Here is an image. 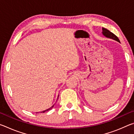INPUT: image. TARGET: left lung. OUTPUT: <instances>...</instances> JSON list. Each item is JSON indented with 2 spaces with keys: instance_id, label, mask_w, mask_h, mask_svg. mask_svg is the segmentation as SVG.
Masks as SVG:
<instances>
[{
  "instance_id": "obj_1",
  "label": "left lung",
  "mask_w": 134,
  "mask_h": 134,
  "mask_svg": "<svg viewBox=\"0 0 134 134\" xmlns=\"http://www.w3.org/2000/svg\"><path fill=\"white\" fill-rule=\"evenodd\" d=\"M102 34L104 36H105L106 37L111 38V39H113L115 41H116L118 42H120V41L118 39V38L114 34H113L112 32H111L110 31L108 30L107 29L102 28Z\"/></svg>"
}]
</instances>
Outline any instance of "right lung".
Listing matches in <instances>:
<instances>
[{"label": "right lung", "instance_id": "right-lung-1", "mask_svg": "<svg viewBox=\"0 0 134 134\" xmlns=\"http://www.w3.org/2000/svg\"><path fill=\"white\" fill-rule=\"evenodd\" d=\"M54 105H53V106H51V108H48V109H46V110H44V111H42V112H41V113H44V112H47V111H48V110H51L52 108H53V107H54Z\"/></svg>", "mask_w": 134, "mask_h": 134}]
</instances>
